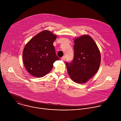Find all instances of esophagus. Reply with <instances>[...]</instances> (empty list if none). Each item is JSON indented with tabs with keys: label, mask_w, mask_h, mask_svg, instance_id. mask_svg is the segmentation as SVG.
Instances as JSON below:
<instances>
[{
	"label": "esophagus",
	"mask_w": 121,
	"mask_h": 121,
	"mask_svg": "<svg viewBox=\"0 0 121 121\" xmlns=\"http://www.w3.org/2000/svg\"><path fill=\"white\" fill-rule=\"evenodd\" d=\"M65 56H63V57H62L61 58V59L62 60H63V61H64V60H65Z\"/></svg>",
	"instance_id": "esophagus-1"
}]
</instances>
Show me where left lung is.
<instances>
[{"instance_id":"obj_1","label":"left lung","mask_w":121,"mask_h":121,"mask_svg":"<svg viewBox=\"0 0 121 121\" xmlns=\"http://www.w3.org/2000/svg\"><path fill=\"white\" fill-rule=\"evenodd\" d=\"M74 57L66 62L70 78L78 83H86L98 72L100 62L99 50L93 39L86 35L74 39Z\"/></svg>"}]
</instances>
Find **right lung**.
I'll return each mask as SVG.
<instances>
[{
	"mask_svg": "<svg viewBox=\"0 0 121 121\" xmlns=\"http://www.w3.org/2000/svg\"><path fill=\"white\" fill-rule=\"evenodd\" d=\"M56 38V35L45 30L26 44L23 51L22 60L26 69L31 75L43 77L52 70L53 63L59 59L53 45Z\"/></svg>",
	"mask_w": 121,
	"mask_h": 121,
	"instance_id": "add662e5",
	"label": "right lung"
}]
</instances>
